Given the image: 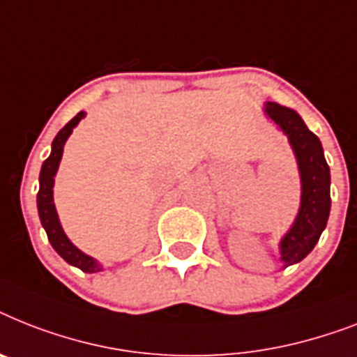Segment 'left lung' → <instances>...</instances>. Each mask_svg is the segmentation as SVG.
<instances>
[{
  "mask_svg": "<svg viewBox=\"0 0 357 357\" xmlns=\"http://www.w3.org/2000/svg\"><path fill=\"white\" fill-rule=\"evenodd\" d=\"M264 113L288 137L301 176V205L291 227L279 244L282 268L297 264L319 242L330 216V169L323 144L295 109L277 102L264 104Z\"/></svg>",
  "mask_w": 357,
  "mask_h": 357,
  "instance_id": "obj_1",
  "label": "left lung"
}]
</instances>
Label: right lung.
<instances>
[{
  "instance_id": "1",
  "label": "right lung",
  "mask_w": 357,
  "mask_h": 357,
  "mask_svg": "<svg viewBox=\"0 0 357 357\" xmlns=\"http://www.w3.org/2000/svg\"><path fill=\"white\" fill-rule=\"evenodd\" d=\"M84 117H86V112H78L77 115H75V117L56 133V137L53 139L51 153H49V158L43 161L42 170H40V190H38L36 204L42 227L45 229L49 242H51L54 251H56L68 264H71V266H75V268L78 269H82L84 273H98V271H102V264L98 262V260H95L93 257L86 255L84 251H80V249L68 238V234L63 233L62 224H60V220H58V213L53 199L54 176H56L60 161H62L63 144H66L69 135L73 133L75 126H77Z\"/></svg>"
}]
</instances>
